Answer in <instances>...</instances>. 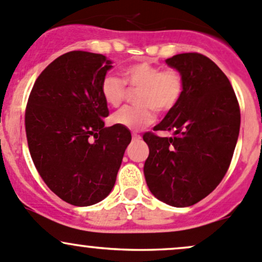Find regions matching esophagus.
Segmentation results:
<instances>
[{
  "label": "esophagus",
  "mask_w": 262,
  "mask_h": 262,
  "mask_svg": "<svg viewBox=\"0 0 262 262\" xmlns=\"http://www.w3.org/2000/svg\"><path fill=\"white\" fill-rule=\"evenodd\" d=\"M132 138H133L134 140H138V139H140V136H139V134H137V133H133V134H132Z\"/></svg>",
  "instance_id": "1"
}]
</instances>
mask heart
I'll use <instances>...</instances> for the list:
<instances>
[{"instance_id":"obj_1","label":"heart","mask_w":262,"mask_h":262,"mask_svg":"<svg viewBox=\"0 0 262 262\" xmlns=\"http://www.w3.org/2000/svg\"><path fill=\"white\" fill-rule=\"evenodd\" d=\"M123 79L106 75L101 80L100 93L104 101L117 108L125 99L126 85L139 89L136 106H125L115 113L112 122L130 130H139L154 122L156 113L167 114L181 101L184 92L183 76L177 69H162L147 61L134 62L123 69Z\"/></svg>"}]
</instances>
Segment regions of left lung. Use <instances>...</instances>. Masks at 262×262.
Masks as SVG:
<instances>
[{
  "instance_id": "obj_1",
  "label": "left lung",
  "mask_w": 262,
  "mask_h": 262,
  "mask_svg": "<svg viewBox=\"0 0 262 262\" xmlns=\"http://www.w3.org/2000/svg\"><path fill=\"white\" fill-rule=\"evenodd\" d=\"M184 80L181 101L153 128L174 136L143 134L149 147L144 176L162 202L188 207L207 197L225 177L240 132V105L230 80L211 59L184 52L167 59Z\"/></svg>"
}]
</instances>
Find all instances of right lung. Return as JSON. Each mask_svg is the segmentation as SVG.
Returning <instances> with one entry per match:
<instances>
[{
	"mask_svg": "<svg viewBox=\"0 0 262 262\" xmlns=\"http://www.w3.org/2000/svg\"><path fill=\"white\" fill-rule=\"evenodd\" d=\"M110 64L94 52L61 55L38 75L25 112L38 174L56 196L79 207L110 193L132 140L124 126H104L109 109L100 84Z\"/></svg>",
	"mask_w": 262,
	"mask_h": 262,
	"instance_id": "add662e5",
	"label": "right lung"
}]
</instances>
